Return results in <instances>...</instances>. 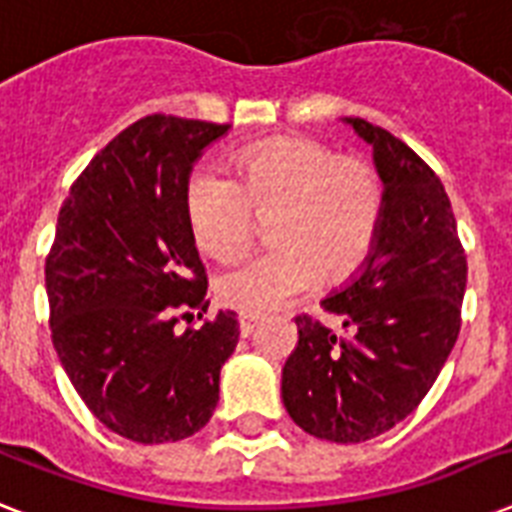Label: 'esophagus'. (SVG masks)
<instances>
[{
	"label": "esophagus",
	"instance_id": "1",
	"mask_svg": "<svg viewBox=\"0 0 512 512\" xmlns=\"http://www.w3.org/2000/svg\"><path fill=\"white\" fill-rule=\"evenodd\" d=\"M255 327H257V316H255V313H241V316H239V332H241V337L252 335V332H255Z\"/></svg>",
	"mask_w": 512,
	"mask_h": 512
}]
</instances>
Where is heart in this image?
<instances>
[{
    "label": "heart",
    "instance_id": "b5f03b06",
    "mask_svg": "<svg viewBox=\"0 0 512 512\" xmlns=\"http://www.w3.org/2000/svg\"><path fill=\"white\" fill-rule=\"evenodd\" d=\"M233 177L199 167L185 180L193 241L215 257L236 255L268 217L273 247L228 265L217 300L265 313L316 284H342L366 265L380 239L385 185L372 164L340 156L313 138H271L233 156Z\"/></svg>",
    "mask_w": 512,
    "mask_h": 512
}]
</instances>
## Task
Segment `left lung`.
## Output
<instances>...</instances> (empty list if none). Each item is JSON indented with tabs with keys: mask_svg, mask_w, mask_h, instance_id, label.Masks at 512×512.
Instances as JSON below:
<instances>
[{
	"mask_svg": "<svg viewBox=\"0 0 512 512\" xmlns=\"http://www.w3.org/2000/svg\"><path fill=\"white\" fill-rule=\"evenodd\" d=\"M385 185L380 239L356 279L321 300L345 337L297 316L281 369L289 417L316 438L361 444L409 417L460 335L468 257L438 175L388 130L348 116Z\"/></svg>",
	"mask_w": 512,
	"mask_h": 512,
	"instance_id": "1",
	"label": "left lung"
}]
</instances>
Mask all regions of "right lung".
Masks as SVG:
<instances>
[{"label":"right lung","instance_id":"1","mask_svg":"<svg viewBox=\"0 0 512 512\" xmlns=\"http://www.w3.org/2000/svg\"><path fill=\"white\" fill-rule=\"evenodd\" d=\"M228 130L146 116L87 164L60 207L44 265L52 345L87 409L138 444L207 425L239 342L236 313L207 316V273L183 207L193 162ZM191 307L202 327L180 333L174 313Z\"/></svg>","mask_w":512,"mask_h":512}]
</instances>
